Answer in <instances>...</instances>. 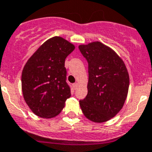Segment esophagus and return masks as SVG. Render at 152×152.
I'll return each instance as SVG.
<instances>
[{
	"mask_svg": "<svg viewBox=\"0 0 152 152\" xmlns=\"http://www.w3.org/2000/svg\"><path fill=\"white\" fill-rule=\"evenodd\" d=\"M78 86H79V84L77 83H76L73 84V87L75 88V89H76L78 88Z\"/></svg>",
	"mask_w": 152,
	"mask_h": 152,
	"instance_id": "obj_1",
	"label": "esophagus"
}]
</instances>
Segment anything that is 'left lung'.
Returning a JSON list of instances; mask_svg holds the SVG:
<instances>
[{
	"mask_svg": "<svg viewBox=\"0 0 152 152\" xmlns=\"http://www.w3.org/2000/svg\"><path fill=\"white\" fill-rule=\"evenodd\" d=\"M89 68L88 94L80 101L92 122H107L118 114L127 98L129 76L125 63L113 49L95 41L79 46Z\"/></svg>",
	"mask_w": 152,
	"mask_h": 152,
	"instance_id": "1",
	"label": "left lung"
}]
</instances>
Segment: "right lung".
<instances>
[{
    "instance_id": "obj_1",
    "label": "right lung",
    "mask_w": 152,
    "mask_h": 152,
    "mask_svg": "<svg viewBox=\"0 0 152 152\" xmlns=\"http://www.w3.org/2000/svg\"><path fill=\"white\" fill-rule=\"evenodd\" d=\"M75 46L60 37L47 39L30 56L21 76L23 99L31 111L50 118L61 113L71 96L65 60Z\"/></svg>"
}]
</instances>
